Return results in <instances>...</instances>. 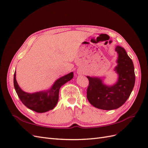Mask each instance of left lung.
I'll return each instance as SVG.
<instances>
[{
  "mask_svg": "<svg viewBox=\"0 0 148 148\" xmlns=\"http://www.w3.org/2000/svg\"><path fill=\"white\" fill-rule=\"evenodd\" d=\"M115 51L118 59L114 71L119 76L115 84L108 86L100 78L87 76L89 80L87 99L94 107L102 110H114L122 106L130 96L135 83L132 60L121 46H117Z\"/></svg>",
  "mask_w": 148,
  "mask_h": 148,
  "instance_id": "left-lung-1",
  "label": "left lung"
}]
</instances>
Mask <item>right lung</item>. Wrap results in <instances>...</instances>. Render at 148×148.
<instances>
[{
    "instance_id": "obj_1",
    "label": "right lung",
    "mask_w": 148,
    "mask_h": 148,
    "mask_svg": "<svg viewBox=\"0 0 148 148\" xmlns=\"http://www.w3.org/2000/svg\"><path fill=\"white\" fill-rule=\"evenodd\" d=\"M73 77V73L71 72L56 80L52 86L47 91L34 93L26 92L20 88L16 79V71L13 77V83L16 92L22 103L31 110L38 113H43L54 108L59 101L60 87Z\"/></svg>"
}]
</instances>
